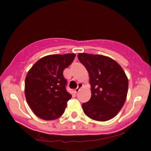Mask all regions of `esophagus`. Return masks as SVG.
Wrapping results in <instances>:
<instances>
[{"label": "esophagus", "mask_w": 151, "mask_h": 151, "mask_svg": "<svg viewBox=\"0 0 151 151\" xmlns=\"http://www.w3.org/2000/svg\"><path fill=\"white\" fill-rule=\"evenodd\" d=\"M82 84H81V83H79V84H78V86L77 88H76L75 89H74V92L75 93H77L78 91H79V90H80V89L81 87H82Z\"/></svg>", "instance_id": "1"}]
</instances>
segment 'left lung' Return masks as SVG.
Listing matches in <instances>:
<instances>
[{"label":"left lung","mask_w":151,"mask_h":151,"mask_svg":"<svg viewBox=\"0 0 151 151\" xmlns=\"http://www.w3.org/2000/svg\"><path fill=\"white\" fill-rule=\"evenodd\" d=\"M78 59L89 74L91 96L82 104L84 114L95 121L113 119L125 103L129 80L113 59L101 55L79 53Z\"/></svg>","instance_id":"obj_1"}]
</instances>
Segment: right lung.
<instances>
[{"label": "right lung", "instance_id": "1", "mask_svg": "<svg viewBox=\"0 0 151 151\" xmlns=\"http://www.w3.org/2000/svg\"><path fill=\"white\" fill-rule=\"evenodd\" d=\"M75 54L51 55L40 59L27 72L25 94L29 106L37 116L54 120L65 112L72 95L66 90L63 71L75 58Z\"/></svg>", "mask_w": 151, "mask_h": 151}]
</instances>
